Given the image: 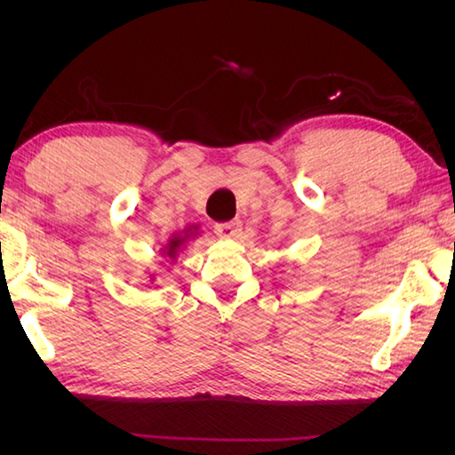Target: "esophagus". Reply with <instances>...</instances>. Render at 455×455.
Wrapping results in <instances>:
<instances>
[{
	"label": "esophagus",
	"mask_w": 455,
	"mask_h": 455,
	"mask_svg": "<svg viewBox=\"0 0 455 455\" xmlns=\"http://www.w3.org/2000/svg\"><path fill=\"white\" fill-rule=\"evenodd\" d=\"M241 220H228V222H219L214 225V233L220 238H236L241 235Z\"/></svg>",
	"instance_id": "obj_1"
}]
</instances>
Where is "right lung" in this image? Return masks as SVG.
Wrapping results in <instances>:
<instances>
[{
    "mask_svg": "<svg viewBox=\"0 0 455 455\" xmlns=\"http://www.w3.org/2000/svg\"><path fill=\"white\" fill-rule=\"evenodd\" d=\"M184 233H187V236H188V235H190V228L184 230ZM187 236H180V235H179V236H172L171 243H168V244L164 246L163 255L168 257V259H174L176 252H179V249L184 244V241H187Z\"/></svg>",
    "mask_w": 455,
    "mask_h": 455,
    "instance_id": "right-lung-1",
    "label": "right lung"
}]
</instances>
